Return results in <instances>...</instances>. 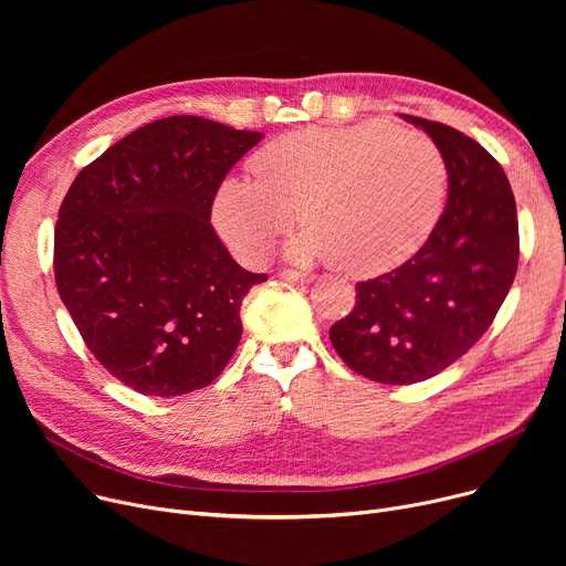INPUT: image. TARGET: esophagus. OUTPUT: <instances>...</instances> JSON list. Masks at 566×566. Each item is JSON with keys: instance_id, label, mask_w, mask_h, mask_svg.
I'll return each instance as SVG.
<instances>
[{"instance_id": "obj_1", "label": "esophagus", "mask_w": 566, "mask_h": 566, "mask_svg": "<svg viewBox=\"0 0 566 566\" xmlns=\"http://www.w3.org/2000/svg\"><path fill=\"white\" fill-rule=\"evenodd\" d=\"M277 275H280V280H286V282H293V284H310L314 280L310 273L289 271V268H284V271H280Z\"/></svg>"}]
</instances>
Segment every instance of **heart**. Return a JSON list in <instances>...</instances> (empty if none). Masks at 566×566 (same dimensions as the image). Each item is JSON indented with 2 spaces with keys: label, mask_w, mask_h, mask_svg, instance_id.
Masks as SVG:
<instances>
[{
  "label": "heart",
  "mask_w": 566,
  "mask_h": 566,
  "mask_svg": "<svg viewBox=\"0 0 566 566\" xmlns=\"http://www.w3.org/2000/svg\"><path fill=\"white\" fill-rule=\"evenodd\" d=\"M250 178H229L213 218L224 241L250 261L271 254L293 222L305 233L293 252L331 259L342 273L390 271L433 231L448 165L420 130L369 122L346 128H303L265 144Z\"/></svg>",
  "instance_id": "obj_1"
}]
</instances>
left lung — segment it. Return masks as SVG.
Wrapping results in <instances>:
<instances>
[{"label": "left lung", "mask_w": 566, "mask_h": 566, "mask_svg": "<svg viewBox=\"0 0 566 566\" xmlns=\"http://www.w3.org/2000/svg\"><path fill=\"white\" fill-rule=\"evenodd\" d=\"M401 116L440 148L448 203L406 263L355 284V307L331 328L355 374L388 385L427 380L478 344L518 268L516 201L500 163L452 126Z\"/></svg>", "instance_id": "left-lung-1"}]
</instances>
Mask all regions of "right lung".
Listing matches in <instances>:
<instances>
[{
  "instance_id": "obj_1",
  "label": "right lung",
  "mask_w": 566,
  "mask_h": 566,
  "mask_svg": "<svg viewBox=\"0 0 566 566\" xmlns=\"http://www.w3.org/2000/svg\"><path fill=\"white\" fill-rule=\"evenodd\" d=\"M261 137L158 118L86 165L59 208L56 291L94 358L139 395L206 388L241 342L243 298L268 275L231 259L211 208Z\"/></svg>"
}]
</instances>
